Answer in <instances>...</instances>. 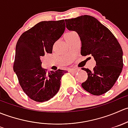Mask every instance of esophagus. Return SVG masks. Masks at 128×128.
Wrapping results in <instances>:
<instances>
[{
  "instance_id": "34e87169",
  "label": "esophagus",
  "mask_w": 128,
  "mask_h": 128,
  "mask_svg": "<svg viewBox=\"0 0 128 128\" xmlns=\"http://www.w3.org/2000/svg\"><path fill=\"white\" fill-rule=\"evenodd\" d=\"M80 70L79 69H71L69 70V72H72V73H77Z\"/></svg>"
}]
</instances>
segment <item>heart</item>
I'll return each instance as SVG.
<instances>
[{
  "mask_svg": "<svg viewBox=\"0 0 128 128\" xmlns=\"http://www.w3.org/2000/svg\"><path fill=\"white\" fill-rule=\"evenodd\" d=\"M74 33H75L74 32H68V33H66L65 34H64V38H68V37L72 35V34H73Z\"/></svg>",
  "mask_w": 128,
  "mask_h": 128,
  "instance_id": "heart-1",
  "label": "heart"
}]
</instances>
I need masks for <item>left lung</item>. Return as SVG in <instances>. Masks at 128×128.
I'll list each match as a JSON object with an SVG mask.
<instances>
[{
	"instance_id": "left-lung-1",
	"label": "left lung",
	"mask_w": 128,
	"mask_h": 128,
	"mask_svg": "<svg viewBox=\"0 0 128 128\" xmlns=\"http://www.w3.org/2000/svg\"><path fill=\"white\" fill-rule=\"evenodd\" d=\"M66 28L80 36L82 56L92 55L96 61L92 71L86 68L88 78L82 88L94 95H101L113 87L123 67L122 50L114 34L97 19L82 15L65 20Z\"/></svg>"
}]
</instances>
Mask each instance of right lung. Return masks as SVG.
Instances as JSON below:
<instances>
[{
    "mask_svg": "<svg viewBox=\"0 0 128 128\" xmlns=\"http://www.w3.org/2000/svg\"><path fill=\"white\" fill-rule=\"evenodd\" d=\"M64 20L43 21L22 33L15 50L14 70L23 91L32 100L44 102L59 91L60 78L67 71L47 72L41 68L40 58L51 54L54 42L64 33Z\"/></svg>",
    "mask_w": 128,
    "mask_h": 128,
    "instance_id": "right-lung-1",
    "label": "right lung"
}]
</instances>
